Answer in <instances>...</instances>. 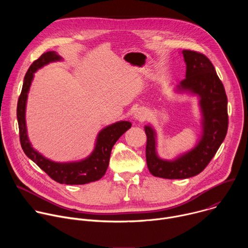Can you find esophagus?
<instances>
[{"label":"esophagus","instance_id":"1","mask_svg":"<svg viewBox=\"0 0 248 248\" xmlns=\"http://www.w3.org/2000/svg\"><path fill=\"white\" fill-rule=\"evenodd\" d=\"M133 119H134L136 122H143V121L146 119V113H145V111L142 110V109H138L137 111H135L134 116H133Z\"/></svg>","mask_w":248,"mask_h":248}]
</instances>
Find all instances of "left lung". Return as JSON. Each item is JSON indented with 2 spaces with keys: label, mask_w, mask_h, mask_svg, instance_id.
Returning <instances> with one entry per match:
<instances>
[{
  "label": "left lung",
  "mask_w": 248,
  "mask_h": 248,
  "mask_svg": "<svg viewBox=\"0 0 248 248\" xmlns=\"http://www.w3.org/2000/svg\"><path fill=\"white\" fill-rule=\"evenodd\" d=\"M186 63V78L176 91L199 97L202 114V134L190 151L173 160L161 159L156 151V132L145 125L147 136L146 162L149 171L158 178L169 180L188 179L200 173L210 163L224 141L229 125L228 98L214 65L203 54L184 50Z\"/></svg>",
  "instance_id": "obj_1"
}]
</instances>
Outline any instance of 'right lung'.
Returning <instances> with one entry per match:
<instances>
[{"mask_svg": "<svg viewBox=\"0 0 248 248\" xmlns=\"http://www.w3.org/2000/svg\"><path fill=\"white\" fill-rule=\"evenodd\" d=\"M62 58L56 52L44 53L39 59L34 61L24 77L22 90L18 98L16 117L19 128L20 144L25 155L43 170L50 178L59 184L85 185L99 181L108 169L111 151L118 139L131 127V124L122 121L104 127L97 136L93 152L87 158L70 163H57L51 161L31 146L27 136L25 123V109L27 94L34 77V73L45 64L61 61Z\"/></svg>", "mask_w": 248, "mask_h": 248, "instance_id": "right-lung-1", "label": "right lung"}]
</instances>
